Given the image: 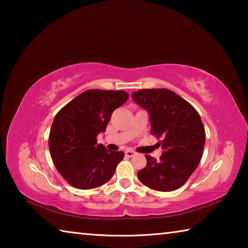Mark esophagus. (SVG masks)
I'll use <instances>...</instances> for the list:
<instances>
[{
    "label": "esophagus",
    "instance_id": "1",
    "mask_svg": "<svg viewBox=\"0 0 248 248\" xmlns=\"http://www.w3.org/2000/svg\"><path fill=\"white\" fill-rule=\"evenodd\" d=\"M134 154H136V152H134V151H132V150H127V151H125V152H124V155H125V156H127V157H132Z\"/></svg>",
    "mask_w": 248,
    "mask_h": 248
}]
</instances>
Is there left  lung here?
I'll list each match as a JSON object with an SVG mask.
<instances>
[{
  "label": "left lung",
  "instance_id": "8db88e82",
  "mask_svg": "<svg viewBox=\"0 0 248 248\" xmlns=\"http://www.w3.org/2000/svg\"><path fill=\"white\" fill-rule=\"evenodd\" d=\"M137 104L149 111L151 133L161 141L158 161L145 155L146 166L138 171L140 182L158 191H171L187 182L202 157L205 131L198 111L173 91L139 90Z\"/></svg>",
  "mask_w": 248,
  "mask_h": 248
}]
</instances>
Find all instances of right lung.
Masks as SVG:
<instances>
[{
  "instance_id": "right-lung-1",
  "label": "right lung",
  "mask_w": 248,
  "mask_h": 248,
  "mask_svg": "<svg viewBox=\"0 0 248 248\" xmlns=\"http://www.w3.org/2000/svg\"><path fill=\"white\" fill-rule=\"evenodd\" d=\"M129 97L124 91L89 90L59 110L49 133L54 166L71 186L93 189L107 183L123 161V151H107L97 144L112 112Z\"/></svg>"
}]
</instances>
